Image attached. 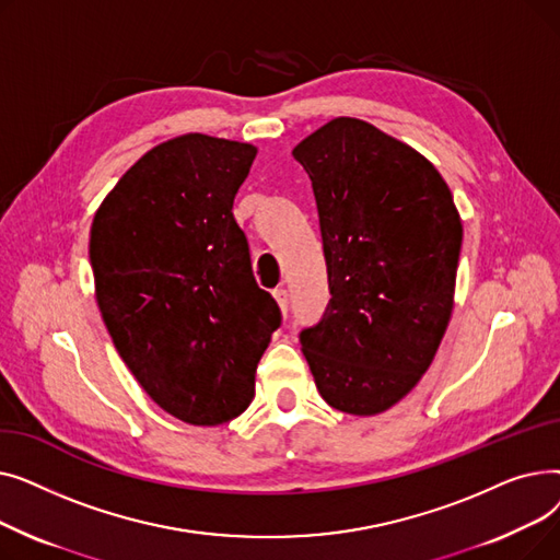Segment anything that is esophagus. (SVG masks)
Listing matches in <instances>:
<instances>
[{
  "instance_id": "obj_1",
  "label": "esophagus",
  "mask_w": 560,
  "mask_h": 560,
  "mask_svg": "<svg viewBox=\"0 0 560 560\" xmlns=\"http://www.w3.org/2000/svg\"><path fill=\"white\" fill-rule=\"evenodd\" d=\"M275 300H277V304H279V308H281V315L285 317L288 315V290L285 288H277L275 290Z\"/></svg>"
}]
</instances>
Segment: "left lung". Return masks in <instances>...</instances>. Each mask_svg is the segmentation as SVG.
Instances as JSON below:
<instances>
[{
    "label": "left lung",
    "instance_id": "left-lung-1",
    "mask_svg": "<svg viewBox=\"0 0 560 560\" xmlns=\"http://www.w3.org/2000/svg\"><path fill=\"white\" fill-rule=\"evenodd\" d=\"M292 156L311 176L331 290L302 351L329 406L384 413L418 386L450 325L463 243L452 190L359 117H336Z\"/></svg>",
    "mask_w": 560,
    "mask_h": 560
}]
</instances>
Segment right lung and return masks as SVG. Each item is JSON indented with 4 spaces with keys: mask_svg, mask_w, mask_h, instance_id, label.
Masks as SVG:
<instances>
[{
    "mask_svg": "<svg viewBox=\"0 0 560 560\" xmlns=\"http://www.w3.org/2000/svg\"><path fill=\"white\" fill-rule=\"evenodd\" d=\"M249 142L186 133L140 156L91 226L95 300L142 390L195 427L238 418L281 313L256 285L233 197Z\"/></svg>",
    "mask_w": 560,
    "mask_h": 560,
    "instance_id": "obj_1",
    "label": "right lung"
}]
</instances>
